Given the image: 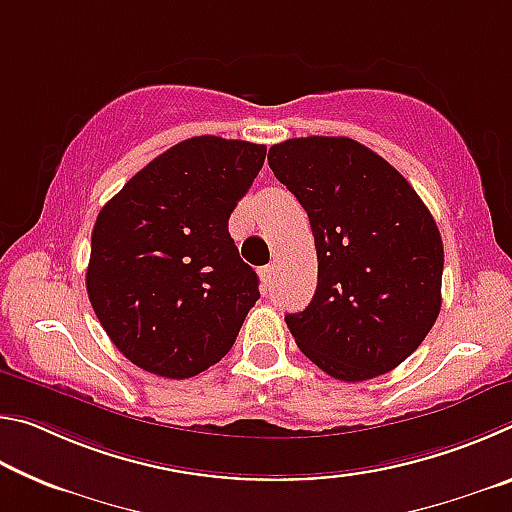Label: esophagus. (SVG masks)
I'll list each match as a JSON object with an SVG mask.
<instances>
[{
  "mask_svg": "<svg viewBox=\"0 0 512 512\" xmlns=\"http://www.w3.org/2000/svg\"><path fill=\"white\" fill-rule=\"evenodd\" d=\"M273 275H275V266L273 264H268V266L262 268V271H259V277H262L264 287H268V284L273 282Z\"/></svg>",
  "mask_w": 512,
  "mask_h": 512,
  "instance_id": "obj_1",
  "label": "esophagus"
}]
</instances>
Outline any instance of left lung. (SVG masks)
I'll use <instances>...</instances> for the list:
<instances>
[{"label":"left lung","instance_id":"obj_1","mask_svg":"<svg viewBox=\"0 0 512 512\" xmlns=\"http://www.w3.org/2000/svg\"><path fill=\"white\" fill-rule=\"evenodd\" d=\"M268 167L309 216L318 287L287 314L305 357L341 381H366L418 350L440 314L443 239L400 171L350 137L273 144Z\"/></svg>","mask_w":512,"mask_h":512}]
</instances>
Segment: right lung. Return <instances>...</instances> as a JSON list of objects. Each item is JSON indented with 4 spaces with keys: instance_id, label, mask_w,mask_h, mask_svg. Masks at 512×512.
Masks as SVG:
<instances>
[{
    "instance_id": "right-lung-1",
    "label": "right lung",
    "mask_w": 512,
    "mask_h": 512,
    "mask_svg": "<svg viewBox=\"0 0 512 512\" xmlns=\"http://www.w3.org/2000/svg\"><path fill=\"white\" fill-rule=\"evenodd\" d=\"M264 158V144L192 137L101 207L85 287L110 341L135 366L187 379L230 352L259 280L228 219Z\"/></svg>"
}]
</instances>
